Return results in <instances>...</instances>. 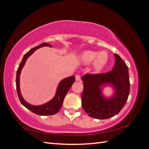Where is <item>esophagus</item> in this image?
<instances>
[{"instance_id":"obj_1","label":"esophagus","mask_w":149,"mask_h":149,"mask_svg":"<svg viewBox=\"0 0 149 149\" xmlns=\"http://www.w3.org/2000/svg\"><path fill=\"white\" fill-rule=\"evenodd\" d=\"M75 78H76V81H80L81 80V76L79 74H77L75 76Z\"/></svg>"}]
</instances>
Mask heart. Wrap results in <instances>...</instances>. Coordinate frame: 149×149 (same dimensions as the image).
I'll return each instance as SVG.
<instances>
[{"mask_svg": "<svg viewBox=\"0 0 149 149\" xmlns=\"http://www.w3.org/2000/svg\"><path fill=\"white\" fill-rule=\"evenodd\" d=\"M81 60L84 63L89 64L93 61V68L97 71L102 70L108 61V54L106 51L97 52L86 50L83 52L80 56Z\"/></svg>", "mask_w": 149, "mask_h": 149, "instance_id": "heart-1", "label": "heart"}]
</instances>
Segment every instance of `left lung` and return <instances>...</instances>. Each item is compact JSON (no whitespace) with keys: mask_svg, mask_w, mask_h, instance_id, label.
<instances>
[{"mask_svg":"<svg viewBox=\"0 0 149 149\" xmlns=\"http://www.w3.org/2000/svg\"><path fill=\"white\" fill-rule=\"evenodd\" d=\"M114 57L116 62L112 71L106 73L86 74L81 77L84 85L82 106L91 118H112L119 113L127 101L130 92L128 67L116 53ZM104 84L113 86L115 94L111 98L102 95L101 87Z\"/></svg>","mask_w":149,"mask_h":149,"instance_id":"8db88e82","label":"left lung"}]
</instances>
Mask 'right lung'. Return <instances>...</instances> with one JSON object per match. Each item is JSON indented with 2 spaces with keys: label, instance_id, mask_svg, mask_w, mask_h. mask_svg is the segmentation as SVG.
<instances>
[{
  "label": "right lung",
  "instance_id": "obj_1",
  "mask_svg": "<svg viewBox=\"0 0 149 149\" xmlns=\"http://www.w3.org/2000/svg\"><path fill=\"white\" fill-rule=\"evenodd\" d=\"M43 47H52V46L49 43H43L42 44H40V45L31 49L29 52H28L24 55L23 59H22L19 66V68H18L17 71L16 88L18 96H19L20 101L22 105L36 114L40 116H49L56 114L60 109L61 107L63 105V100L65 97V96L66 95L68 91H69V89L71 86L73 85V84L75 81V76H70V77L66 78L61 80L58 86L55 96H54L52 100L49 101V102L40 106L31 105L28 102H26L24 100L23 97H22L20 90V75L21 71L22 68H23V67L24 66L26 60H27V58L36 50V49Z\"/></svg>",
  "mask_w": 149,
  "mask_h": 149
}]
</instances>
